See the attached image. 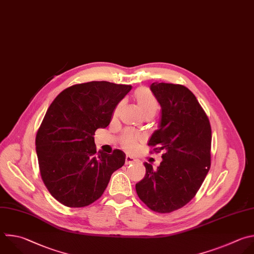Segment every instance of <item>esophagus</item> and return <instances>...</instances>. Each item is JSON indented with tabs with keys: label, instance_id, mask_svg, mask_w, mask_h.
Returning a JSON list of instances; mask_svg holds the SVG:
<instances>
[{
	"label": "esophagus",
	"instance_id": "1",
	"mask_svg": "<svg viewBox=\"0 0 254 254\" xmlns=\"http://www.w3.org/2000/svg\"><path fill=\"white\" fill-rule=\"evenodd\" d=\"M137 160L135 159V158H133L132 156H130V155H127L126 156V164L127 165H128V164H131V163H134V162H136Z\"/></svg>",
	"mask_w": 254,
	"mask_h": 254
}]
</instances>
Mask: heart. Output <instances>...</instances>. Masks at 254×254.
<instances>
[{
  "instance_id": "b5f03b06",
  "label": "heart",
  "mask_w": 254,
  "mask_h": 254,
  "mask_svg": "<svg viewBox=\"0 0 254 254\" xmlns=\"http://www.w3.org/2000/svg\"><path fill=\"white\" fill-rule=\"evenodd\" d=\"M134 98L136 100V103L144 116H151L153 117L158 109V104L156 99L152 96V94L146 90L145 88L138 89L135 94ZM118 113V110L115 114ZM139 139V136L131 129H126L122 136H121V144L122 146L127 149V151H133L136 147V143Z\"/></svg>"
}]
</instances>
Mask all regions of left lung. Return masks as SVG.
I'll return each instance as SVG.
<instances>
[{"label":"left lung","mask_w":254,"mask_h":254,"mask_svg":"<svg viewBox=\"0 0 254 254\" xmlns=\"http://www.w3.org/2000/svg\"><path fill=\"white\" fill-rule=\"evenodd\" d=\"M149 89L161 113L148 145L163 153L156 170L143 163L146 173L135 190L151 210L168 213L189 203L201 187L210 168L211 127L195 96L185 86L153 82Z\"/></svg>","instance_id":"left-lung-1"}]
</instances>
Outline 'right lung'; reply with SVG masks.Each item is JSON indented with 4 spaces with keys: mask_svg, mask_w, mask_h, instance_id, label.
I'll use <instances>...</instances> for the list:
<instances>
[{
    "mask_svg": "<svg viewBox=\"0 0 254 254\" xmlns=\"http://www.w3.org/2000/svg\"><path fill=\"white\" fill-rule=\"evenodd\" d=\"M131 90L110 81L78 83L64 90L51 104L36 136L42 180L50 193L68 207L99 199L126 154L97 152L94 134L107 127L118 104Z\"/></svg>",
    "mask_w": 254,
    "mask_h": 254,
    "instance_id": "add662e5",
    "label": "right lung"
}]
</instances>
